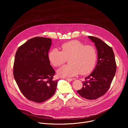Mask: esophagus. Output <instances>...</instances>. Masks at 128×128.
<instances>
[{
  "label": "esophagus",
  "mask_w": 128,
  "mask_h": 128,
  "mask_svg": "<svg viewBox=\"0 0 128 128\" xmlns=\"http://www.w3.org/2000/svg\"><path fill=\"white\" fill-rule=\"evenodd\" d=\"M63 80H68V81H72V80H73L72 78H63Z\"/></svg>",
  "instance_id": "esophagus-1"
}]
</instances>
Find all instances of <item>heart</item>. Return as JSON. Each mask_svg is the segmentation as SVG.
I'll list each match as a JSON object with an SVG mask.
<instances>
[{
	"label": "heart",
	"mask_w": 128,
	"mask_h": 128,
	"mask_svg": "<svg viewBox=\"0 0 128 128\" xmlns=\"http://www.w3.org/2000/svg\"><path fill=\"white\" fill-rule=\"evenodd\" d=\"M50 62L56 67H60L68 59L69 64L59 69L58 75L63 78H70L90 74L95 68L97 61V52L92 45H84L74 40L63 44L61 51L56 48L51 50L48 54Z\"/></svg>",
	"instance_id": "heart-1"
}]
</instances>
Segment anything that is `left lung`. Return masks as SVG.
<instances>
[{
  "mask_svg": "<svg viewBox=\"0 0 128 128\" xmlns=\"http://www.w3.org/2000/svg\"><path fill=\"white\" fill-rule=\"evenodd\" d=\"M98 51L97 65L83 82V87L77 90L82 98L95 100L104 95L110 86L115 76L116 64L112 48L100 38L88 36Z\"/></svg>",
  "mask_w": 128,
  "mask_h": 128,
  "instance_id": "left-lung-1",
  "label": "left lung"
}]
</instances>
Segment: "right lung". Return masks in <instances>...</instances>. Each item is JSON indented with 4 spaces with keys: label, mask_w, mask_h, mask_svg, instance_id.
<instances>
[{
    "label": "right lung",
    "mask_w": 128,
    "mask_h": 128,
    "mask_svg": "<svg viewBox=\"0 0 128 128\" xmlns=\"http://www.w3.org/2000/svg\"><path fill=\"white\" fill-rule=\"evenodd\" d=\"M52 40L35 37L16 50L13 74L21 93L29 100L42 103L56 92L58 80H54L55 71L50 65L48 52Z\"/></svg>",
    "instance_id": "add662e5"
}]
</instances>
